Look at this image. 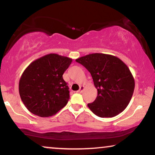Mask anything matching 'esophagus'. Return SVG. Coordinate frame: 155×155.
<instances>
[{
  "label": "esophagus",
  "instance_id": "obj_1",
  "mask_svg": "<svg viewBox=\"0 0 155 155\" xmlns=\"http://www.w3.org/2000/svg\"><path fill=\"white\" fill-rule=\"evenodd\" d=\"M83 90H84V86H82V85H81V86L80 87L79 90H78V92H79V93H82V91H83Z\"/></svg>",
  "mask_w": 155,
  "mask_h": 155
}]
</instances>
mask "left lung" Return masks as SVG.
I'll return each mask as SVG.
<instances>
[{"label": "left lung", "mask_w": 155, "mask_h": 155, "mask_svg": "<svg viewBox=\"0 0 155 155\" xmlns=\"http://www.w3.org/2000/svg\"><path fill=\"white\" fill-rule=\"evenodd\" d=\"M92 75L97 97L88 104L90 109L101 118L116 116L127 107L132 98L135 81L128 66L117 57L92 54L76 59Z\"/></svg>", "instance_id": "left-lung-1"}]
</instances>
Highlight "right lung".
<instances>
[{
  "instance_id": "obj_1",
  "label": "right lung",
  "mask_w": 155,
  "mask_h": 155,
  "mask_svg": "<svg viewBox=\"0 0 155 155\" xmlns=\"http://www.w3.org/2000/svg\"><path fill=\"white\" fill-rule=\"evenodd\" d=\"M72 61L50 54L33 61L25 70L19 82V92L31 113L49 117L67 104L70 92L63 75Z\"/></svg>"
}]
</instances>
